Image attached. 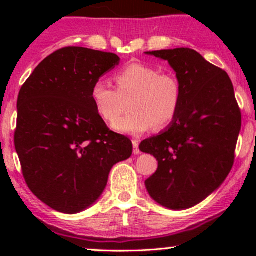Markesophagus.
I'll list each match as a JSON object with an SVG mask.
<instances>
[{
  "label": "esophagus",
  "mask_w": 256,
  "mask_h": 256,
  "mask_svg": "<svg viewBox=\"0 0 256 256\" xmlns=\"http://www.w3.org/2000/svg\"><path fill=\"white\" fill-rule=\"evenodd\" d=\"M132 146H134V154H136V155L140 154V140H132Z\"/></svg>",
  "instance_id": "esophagus-1"
}]
</instances>
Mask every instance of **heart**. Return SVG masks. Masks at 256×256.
Listing matches in <instances>:
<instances>
[{"mask_svg":"<svg viewBox=\"0 0 256 256\" xmlns=\"http://www.w3.org/2000/svg\"><path fill=\"white\" fill-rule=\"evenodd\" d=\"M116 89L104 79L91 86L90 96L96 112L104 122H112L127 109L132 110L113 122L122 134H140L164 130L174 122L183 102V86L174 73L160 72L156 67L134 62L114 74Z\"/></svg>","mask_w":256,"mask_h":256,"instance_id":"1","label":"heart"}]
</instances>
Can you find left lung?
Here are the masks:
<instances>
[{"mask_svg":"<svg viewBox=\"0 0 256 256\" xmlns=\"http://www.w3.org/2000/svg\"><path fill=\"white\" fill-rule=\"evenodd\" d=\"M146 54L168 61L183 86V102L166 131L140 144L158 165L146 186L158 204L185 210L204 201L230 173L242 124L240 108L228 73L194 49Z\"/></svg>","mask_w":256,"mask_h":256,"instance_id":"obj_1","label":"left lung"}]
</instances>
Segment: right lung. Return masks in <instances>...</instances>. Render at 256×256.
I'll use <instances>...</instances> for the list:
<instances>
[{
    "instance_id": "right-lung-1",
    "label": "right lung",
    "mask_w": 256,
    "mask_h": 256,
    "mask_svg": "<svg viewBox=\"0 0 256 256\" xmlns=\"http://www.w3.org/2000/svg\"><path fill=\"white\" fill-rule=\"evenodd\" d=\"M120 58L82 46L46 56L18 96L14 144L28 189L61 213L100 198L110 168L132 154L128 137L110 131L91 101L94 82Z\"/></svg>"
}]
</instances>
